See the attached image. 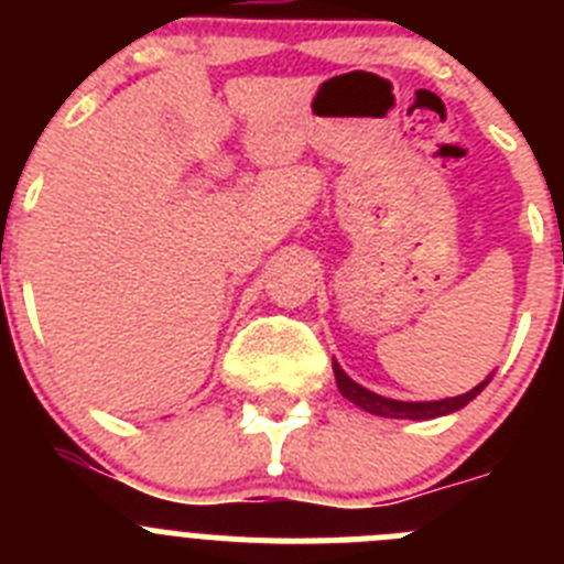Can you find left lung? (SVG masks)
Wrapping results in <instances>:
<instances>
[{
	"label": "left lung",
	"mask_w": 564,
	"mask_h": 564,
	"mask_svg": "<svg viewBox=\"0 0 564 564\" xmlns=\"http://www.w3.org/2000/svg\"><path fill=\"white\" fill-rule=\"evenodd\" d=\"M333 372H336V383H338V392L350 403L361 406L364 412H370V415H381V417H410V421H430V417H441V415H449V412L463 410L468 401H475L477 395L482 392V387L488 383L480 381L475 390L463 392L457 398H443V401H395V398H383L378 392H370L367 387L352 381L347 372L341 370L333 358Z\"/></svg>",
	"instance_id": "8db88e82"
}]
</instances>
